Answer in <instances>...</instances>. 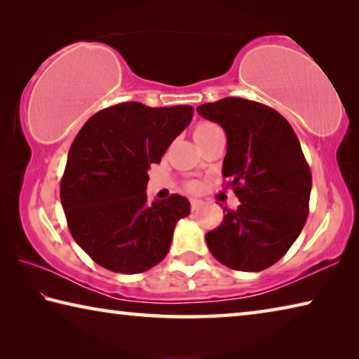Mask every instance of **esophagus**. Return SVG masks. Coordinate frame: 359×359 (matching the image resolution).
I'll use <instances>...</instances> for the list:
<instances>
[{
  "label": "esophagus",
  "instance_id": "1",
  "mask_svg": "<svg viewBox=\"0 0 359 359\" xmlns=\"http://www.w3.org/2000/svg\"><path fill=\"white\" fill-rule=\"evenodd\" d=\"M190 204H191V210H198L199 208H201V201L199 199H190Z\"/></svg>",
  "mask_w": 359,
  "mask_h": 359
}]
</instances>
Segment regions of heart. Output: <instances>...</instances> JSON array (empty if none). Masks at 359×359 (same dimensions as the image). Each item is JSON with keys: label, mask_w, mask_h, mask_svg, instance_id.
<instances>
[{"label": "heart", "mask_w": 359, "mask_h": 359, "mask_svg": "<svg viewBox=\"0 0 359 359\" xmlns=\"http://www.w3.org/2000/svg\"><path fill=\"white\" fill-rule=\"evenodd\" d=\"M218 126L217 125H214V123H199V125H196L194 126V131H193V135H194V139L196 137H199V136H204V135H208V133H210V131H214V130H217ZM190 190H198V184H190Z\"/></svg>", "instance_id": "heart-1"}]
</instances>
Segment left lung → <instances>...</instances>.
Wrapping results in <instances>:
<instances>
[{"mask_svg":"<svg viewBox=\"0 0 359 359\" xmlns=\"http://www.w3.org/2000/svg\"><path fill=\"white\" fill-rule=\"evenodd\" d=\"M196 111L226 133L222 174L241 201L236 210L223 208L205 242L231 269L263 271L288 252L309 215L312 174L299 139L287 118L257 101L229 96Z\"/></svg>","mask_w":359,"mask_h":359,"instance_id":"1","label":"left lung"}]
</instances>
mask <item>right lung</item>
Masks as SVG:
<instances>
[{"mask_svg":"<svg viewBox=\"0 0 359 359\" xmlns=\"http://www.w3.org/2000/svg\"><path fill=\"white\" fill-rule=\"evenodd\" d=\"M191 106L120 102L90 117L71 144L60 198L72 238L95 263L139 274L166 257L190 214L180 194L147 203L149 168L191 121Z\"/></svg>","mask_w":359,"mask_h":359,"instance_id":"right-lung-1","label":"right lung"}]
</instances>
